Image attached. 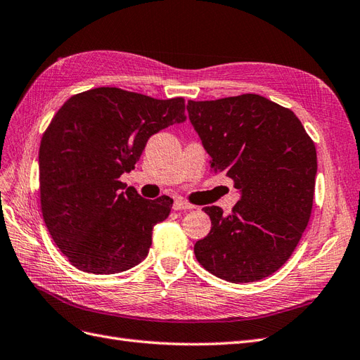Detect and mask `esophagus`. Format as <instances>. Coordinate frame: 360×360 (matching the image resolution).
Returning <instances> with one entry per match:
<instances>
[{"label":"esophagus","mask_w":360,"mask_h":360,"mask_svg":"<svg viewBox=\"0 0 360 360\" xmlns=\"http://www.w3.org/2000/svg\"><path fill=\"white\" fill-rule=\"evenodd\" d=\"M191 208H193V205L188 203L187 200L181 199V198L174 199V202H173V210H176V211H179V210H191Z\"/></svg>","instance_id":"34e87169"}]
</instances>
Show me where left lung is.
<instances>
[{
  "label": "left lung",
  "mask_w": 360,
  "mask_h": 360,
  "mask_svg": "<svg viewBox=\"0 0 360 360\" xmlns=\"http://www.w3.org/2000/svg\"><path fill=\"white\" fill-rule=\"evenodd\" d=\"M211 169L241 198L231 214L205 207L211 231L194 244L203 269L228 282L261 281L290 259L311 217L316 150L290 108L259 95L188 101Z\"/></svg>",
  "instance_id": "obj_1"
}]
</instances>
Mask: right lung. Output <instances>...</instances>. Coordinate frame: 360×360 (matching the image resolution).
<instances>
[{"instance_id": "1", "label": "right lung", "mask_w": 360, "mask_h": 360, "mask_svg": "<svg viewBox=\"0 0 360 360\" xmlns=\"http://www.w3.org/2000/svg\"><path fill=\"white\" fill-rule=\"evenodd\" d=\"M184 98L155 99L117 87L69 98L39 149L40 207L57 248L78 270L115 274L149 253L152 229L173 200L143 199L119 181L150 136L186 120Z\"/></svg>"}]
</instances>
